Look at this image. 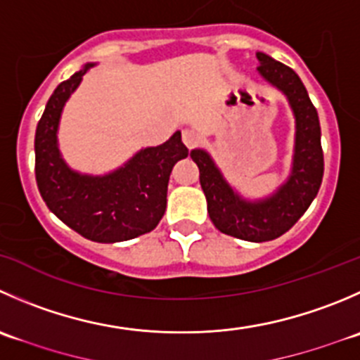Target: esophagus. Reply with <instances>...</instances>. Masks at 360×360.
Wrapping results in <instances>:
<instances>
[{"label":"esophagus","mask_w":360,"mask_h":360,"mask_svg":"<svg viewBox=\"0 0 360 360\" xmlns=\"http://www.w3.org/2000/svg\"><path fill=\"white\" fill-rule=\"evenodd\" d=\"M200 135L197 134V131L193 130V128H184L183 130V142L186 144L188 149L191 148H197L198 144H200Z\"/></svg>","instance_id":"34e87169"}]
</instances>
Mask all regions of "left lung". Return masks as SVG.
Returning <instances> with one entry per match:
<instances>
[{"mask_svg":"<svg viewBox=\"0 0 360 360\" xmlns=\"http://www.w3.org/2000/svg\"><path fill=\"white\" fill-rule=\"evenodd\" d=\"M258 73L287 96L295 117V146L292 172L271 197L243 198L229 183L204 149H193L191 160L200 172V186L207 212L219 232L237 239L264 243L283 236L297 223L316 197L323 177L320 121L297 73L264 52H257Z\"/></svg>","mask_w":360,"mask_h":360,"instance_id":"obj_1","label":"left lung"}]
</instances>
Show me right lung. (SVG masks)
Wrapping results in <instances>:
<instances>
[{
  "label": "right lung",
  "instance_id": "obj_1",
  "mask_svg": "<svg viewBox=\"0 0 360 360\" xmlns=\"http://www.w3.org/2000/svg\"><path fill=\"white\" fill-rule=\"evenodd\" d=\"M91 66L63 80L49 98L34 135V176L44 202L65 225L95 243H120L158 225L165 214L170 172L186 158L188 148L176 131L162 146L141 149L105 176L70 169L58 148L59 117Z\"/></svg>",
  "mask_w": 360,
  "mask_h": 360
}]
</instances>
